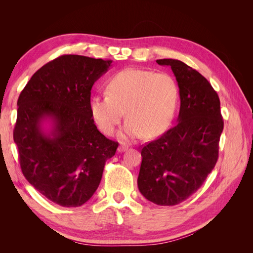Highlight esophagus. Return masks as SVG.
Returning a JSON list of instances; mask_svg holds the SVG:
<instances>
[{
	"instance_id": "obj_1",
	"label": "esophagus",
	"mask_w": 253,
	"mask_h": 253,
	"mask_svg": "<svg viewBox=\"0 0 253 253\" xmlns=\"http://www.w3.org/2000/svg\"><path fill=\"white\" fill-rule=\"evenodd\" d=\"M127 149H128L127 145L122 143V144H120V145H119L118 149H117V151H118V153H122V152H126Z\"/></svg>"
}]
</instances>
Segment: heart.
I'll return each mask as SVG.
<instances>
[{"mask_svg": "<svg viewBox=\"0 0 253 253\" xmlns=\"http://www.w3.org/2000/svg\"><path fill=\"white\" fill-rule=\"evenodd\" d=\"M108 94L90 98L91 117L100 131L113 135L125 116L127 120L119 136L137 140L153 138L172 122L178 104V86L172 76L138 68H126L106 84Z\"/></svg>", "mask_w": 253, "mask_h": 253, "instance_id": "heart-1", "label": "heart"}]
</instances>
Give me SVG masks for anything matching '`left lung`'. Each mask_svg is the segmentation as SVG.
I'll return each mask as SVG.
<instances>
[{"label":"left lung","mask_w":253,"mask_h":253,"mask_svg":"<svg viewBox=\"0 0 253 253\" xmlns=\"http://www.w3.org/2000/svg\"><path fill=\"white\" fill-rule=\"evenodd\" d=\"M179 88L177 125L141 150L140 193L159 206H174L198 190L214 169L224 128L216 91L204 76L179 60L160 59Z\"/></svg>","instance_id":"obj_1"}]
</instances>
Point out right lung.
Instances as JSON below:
<instances>
[{
	"label": "right lung",
	"instance_id": "add662e5",
	"mask_svg": "<svg viewBox=\"0 0 253 253\" xmlns=\"http://www.w3.org/2000/svg\"><path fill=\"white\" fill-rule=\"evenodd\" d=\"M111 66V60L61 56L37 71L18 99L13 140L23 175L57 205L85 204L118 148L98 131L89 109L91 87Z\"/></svg>",
	"mask_w": 253,
	"mask_h": 253
}]
</instances>
